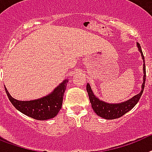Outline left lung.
I'll return each mask as SVG.
<instances>
[{
  "instance_id": "8db88e82",
  "label": "left lung",
  "mask_w": 152,
  "mask_h": 152,
  "mask_svg": "<svg viewBox=\"0 0 152 152\" xmlns=\"http://www.w3.org/2000/svg\"><path fill=\"white\" fill-rule=\"evenodd\" d=\"M137 48L141 54L142 58L143 60V84H142V89L140 94H138L133 97H132L131 99L128 100L126 102H121V103H116V104H111V103H106V102L101 101L98 99L96 96L94 95V92L91 89V87L89 86V83L86 85V90L88 93L89 97V102L91 103L92 105V109L95 112V113L97 114V116H101L102 118L106 119V120H113V119H116L121 117L128 112L130 111L132 108H133L139 100L140 98L141 95L143 92V89H144V86H145V80H146V68H145V62H144V56L142 52V49H141L140 45L137 43Z\"/></svg>"
}]
</instances>
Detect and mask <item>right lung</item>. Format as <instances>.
Listing matches in <instances>:
<instances>
[{
	"instance_id": "add662e5",
	"label": "right lung",
	"mask_w": 152,
	"mask_h": 152,
	"mask_svg": "<svg viewBox=\"0 0 152 152\" xmlns=\"http://www.w3.org/2000/svg\"><path fill=\"white\" fill-rule=\"evenodd\" d=\"M67 82L68 80L65 79L50 94L31 101H18L9 94L5 86L4 89L9 101L17 110L31 118L46 121L55 117L60 111Z\"/></svg>"
}]
</instances>
